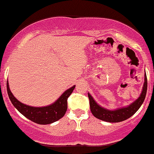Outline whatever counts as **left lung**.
Instances as JSON below:
<instances>
[{
	"label": "left lung",
	"mask_w": 154,
	"mask_h": 154,
	"mask_svg": "<svg viewBox=\"0 0 154 154\" xmlns=\"http://www.w3.org/2000/svg\"><path fill=\"white\" fill-rule=\"evenodd\" d=\"M144 77L145 78H144L143 90H142L140 97L129 106L119 109L117 110L111 111V110H108L104 108H102L101 106L97 104V103L94 101L93 97L89 94H88V99H89L90 109H91V112L93 114V116L95 118H97V119H100L102 121H105V122H111V123L123 122V121L127 120V119L131 117L140 108V106L143 103L144 98H145L147 88V80L146 73Z\"/></svg>",
	"instance_id": "obj_1"
}]
</instances>
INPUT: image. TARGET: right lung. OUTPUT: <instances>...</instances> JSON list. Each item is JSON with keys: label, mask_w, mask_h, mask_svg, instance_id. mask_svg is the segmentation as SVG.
<instances>
[{"label": "right lung", "mask_w": 154, "mask_h": 154, "mask_svg": "<svg viewBox=\"0 0 154 154\" xmlns=\"http://www.w3.org/2000/svg\"><path fill=\"white\" fill-rule=\"evenodd\" d=\"M75 86L65 91L54 103L45 107H32L18 101L11 92L8 81L7 82V93L13 106L27 119L38 125H48L60 120L67 111L68 98Z\"/></svg>", "instance_id": "1"}]
</instances>
